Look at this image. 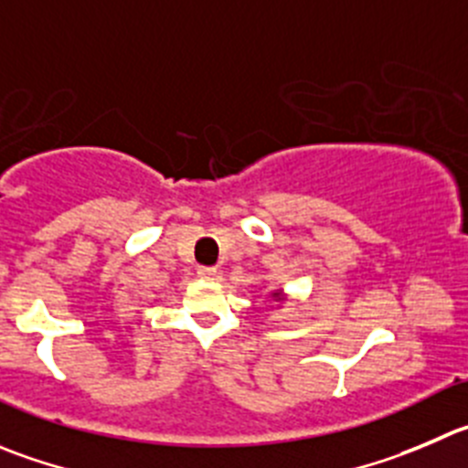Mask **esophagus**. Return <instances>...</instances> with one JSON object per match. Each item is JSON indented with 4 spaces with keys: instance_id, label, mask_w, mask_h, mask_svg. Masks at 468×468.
Returning a JSON list of instances; mask_svg holds the SVG:
<instances>
[{
    "instance_id": "obj_1",
    "label": "esophagus",
    "mask_w": 468,
    "mask_h": 468,
    "mask_svg": "<svg viewBox=\"0 0 468 468\" xmlns=\"http://www.w3.org/2000/svg\"><path fill=\"white\" fill-rule=\"evenodd\" d=\"M197 275H199V278H204V280H216L218 278V269H213V266H199Z\"/></svg>"
}]
</instances>
